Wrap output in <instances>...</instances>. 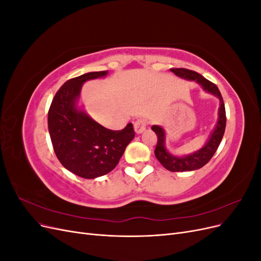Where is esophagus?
<instances>
[{
  "instance_id": "1",
  "label": "esophagus",
  "mask_w": 261,
  "mask_h": 261,
  "mask_svg": "<svg viewBox=\"0 0 261 261\" xmlns=\"http://www.w3.org/2000/svg\"><path fill=\"white\" fill-rule=\"evenodd\" d=\"M146 126H147V121L145 118H138V120L134 123V128H135V132L137 134L143 133L146 129Z\"/></svg>"
}]
</instances>
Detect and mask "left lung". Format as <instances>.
<instances>
[{
	"label": "left lung",
	"mask_w": 261,
	"mask_h": 261,
	"mask_svg": "<svg viewBox=\"0 0 261 261\" xmlns=\"http://www.w3.org/2000/svg\"><path fill=\"white\" fill-rule=\"evenodd\" d=\"M171 70L175 75L183 77L185 80L195 81L200 84L204 90L211 92L217 96L220 100V108H219V120L215 130L212 132L209 140L207 144L204 145L198 151H196L189 155H185L183 158H178L172 155L170 152L167 151L164 146V130L162 127L158 125H153L151 129L156 134L158 141L154 149V154L156 159L163 165V167L171 171V172H186V171H194L202 168L206 165L213 154L216 153L217 149L223 138L224 132H225V125H226V115H225V107L223 98L221 96V92L216 84L211 83L210 81L206 80L200 74L194 72V70L187 69V68H171Z\"/></svg>",
	"instance_id": "left-lung-1"
}]
</instances>
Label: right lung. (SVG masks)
<instances>
[{"mask_svg": "<svg viewBox=\"0 0 261 261\" xmlns=\"http://www.w3.org/2000/svg\"><path fill=\"white\" fill-rule=\"evenodd\" d=\"M107 74V70L91 72L68 80L55 93L48 113L50 137L59 161L84 178L111 172L135 137L132 123L121 130L107 129L76 108L83 84Z\"/></svg>", "mask_w": 261, "mask_h": 261, "instance_id": "1", "label": "right lung"}]
</instances>
